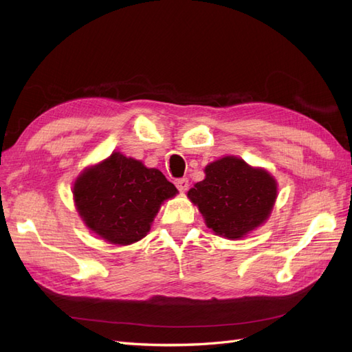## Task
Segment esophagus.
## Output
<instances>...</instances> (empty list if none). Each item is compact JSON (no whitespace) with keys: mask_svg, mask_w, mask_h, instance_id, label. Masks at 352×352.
Returning a JSON list of instances; mask_svg holds the SVG:
<instances>
[{"mask_svg":"<svg viewBox=\"0 0 352 352\" xmlns=\"http://www.w3.org/2000/svg\"><path fill=\"white\" fill-rule=\"evenodd\" d=\"M175 185H176V188L180 190V192H185V190H186L188 186H189V180H188L186 177H180V179H176Z\"/></svg>","mask_w":352,"mask_h":352,"instance_id":"esophagus-1","label":"esophagus"}]
</instances>
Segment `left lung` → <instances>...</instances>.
<instances>
[{"instance_id":"1","label":"left lung","mask_w":352,"mask_h":352,"mask_svg":"<svg viewBox=\"0 0 352 352\" xmlns=\"http://www.w3.org/2000/svg\"><path fill=\"white\" fill-rule=\"evenodd\" d=\"M278 186L261 168L238 157H225L206 167V179L188 197L198 206L216 235L238 239L267 220Z\"/></svg>"}]
</instances>
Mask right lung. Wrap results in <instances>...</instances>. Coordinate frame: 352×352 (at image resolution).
Returning a JSON list of instances; mask_svg holds the SVG:
<instances>
[{"label": "right lung", "mask_w": 352, "mask_h": 352, "mask_svg": "<svg viewBox=\"0 0 352 352\" xmlns=\"http://www.w3.org/2000/svg\"><path fill=\"white\" fill-rule=\"evenodd\" d=\"M177 189L157 168L114 153L83 172L73 197L82 220L111 243L129 245L150 232L162 202Z\"/></svg>", "instance_id": "obj_1"}]
</instances>
